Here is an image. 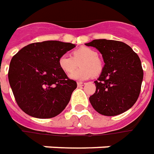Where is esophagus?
Segmentation results:
<instances>
[{"instance_id": "esophagus-1", "label": "esophagus", "mask_w": 154, "mask_h": 154, "mask_svg": "<svg viewBox=\"0 0 154 154\" xmlns=\"http://www.w3.org/2000/svg\"><path fill=\"white\" fill-rule=\"evenodd\" d=\"M85 85V82H78V83H77L78 87H82V86H84Z\"/></svg>"}]
</instances>
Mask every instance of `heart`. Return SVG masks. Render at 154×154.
<instances>
[{"label": "heart", "instance_id": "obj_1", "mask_svg": "<svg viewBox=\"0 0 154 154\" xmlns=\"http://www.w3.org/2000/svg\"><path fill=\"white\" fill-rule=\"evenodd\" d=\"M98 54L95 50L88 47H81L73 51V57L64 54L59 57L58 64L64 72L70 73L80 60V67L81 68L76 70L69 75V78L75 80H85L92 75L97 76L100 75L103 70V63L98 58Z\"/></svg>", "mask_w": 154, "mask_h": 154}]
</instances>
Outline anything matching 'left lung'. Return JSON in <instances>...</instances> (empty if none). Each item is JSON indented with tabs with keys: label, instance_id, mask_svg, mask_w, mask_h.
Listing matches in <instances>:
<instances>
[{
	"label": "left lung",
	"instance_id": "1",
	"mask_svg": "<svg viewBox=\"0 0 154 154\" xmlns=\"http://www.w3.org/2000/svg\"><path fill=\"white\" fill-rule=\"evenodd\" d=\"M100 51L104 66L96 91L89 97L94 109L102 115L113 116L126 112L139 97L143 71L139 56L122 42L95 39L88 43Z\"/></svg>",
	"mask_w": 154,
	"mask_h": 154
}]
</instances>
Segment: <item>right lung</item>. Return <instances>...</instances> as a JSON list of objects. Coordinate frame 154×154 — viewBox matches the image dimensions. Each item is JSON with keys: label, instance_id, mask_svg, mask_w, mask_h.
<instances>
[{"label": "right lung", "instance_id": "obj_1", "mask_svg": "<svg viewBox=\"0 0 154 154\" xmlns=\"http://www.w3.org/2000/svg\"><path fill=\"white\" fill-rule=\"evenodd\" d=\"M75 45L44 41L25 46L11 59L8 78L16 103L28 115L51 118L59 115L77 88L60 69V56Z\"/></svg>", "mask_w": 154, "mask_h": 154}]
</instances>
